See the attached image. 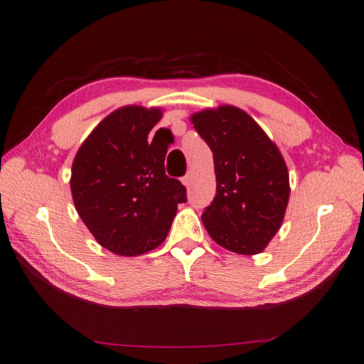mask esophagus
I'll return each instance as SVG.
<instances>
[{
  "mask_svg": "<svg viewBox=\"0 0 364 364\" xmlns=\"http://www.w3.org/2000/svg\"><path fill=\"white\" fill-rule=\"evenodd\" d=\"M191 181H193V174H191V173H187V176L182 177V182H183L185 187H190Z\"/></svg>",
  "mask_w": 364,
  "mask_h": 364,
  "instance_id": "esophagus-1",
  "label": "esophagus"
}]
</instances>
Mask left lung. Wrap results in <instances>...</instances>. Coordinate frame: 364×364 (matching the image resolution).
I'll return each mask as SVG.
<instances>
[{"label": "left lung", "mask_w": 364, "mask_h": 364, "mask_svg": "<svg viewBox=\"0 0 364 364\" xmlns=\"http://www.w3.org/2000/svg\"><path fill=\"white\" fill-rule=\"evenodd\" d=\"M190 119L215 160L216 195L203 213L208 235L235 254H260L288 205L284 157L255 119L235 106L200 110Z\"/></svg>", "instance_id": "8db88e82"}]
</instances>
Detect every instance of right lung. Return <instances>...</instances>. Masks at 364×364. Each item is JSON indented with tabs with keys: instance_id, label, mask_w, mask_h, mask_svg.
<instances>
[{
	"instance_id": "right-lung-1",
	"label": "right lung",
	"mask_w": 364,
	"mask_h": 364,
	"mask_svg": "<svg viewBox=\"0 0 364 364\" xmlns=\"http://www.w3.org/2000/svg\"><path fill=\"white\" fill-rule=\"evenodd\" d=\"M161 109L124 106L96 126L71 166V195L80 220L98 243L124 257L146 254L164 243L187 200L183 185L165 174L173 134L151 129Z\"/></svg>"
}]
</instances>
